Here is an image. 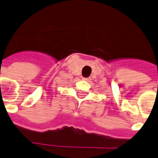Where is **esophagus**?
Instances as JSON below:
<instances>
[{
	"label": "esophagus",
	"mask_w": 158,
	"mask_h": 158,
	"mask_svg": "<svg viewBox=\"0 0 158 158\" xmlns=\"http://www.w3.org/2000/svg\"><path fill=\"white\" fill-rule=\"evenodd\" d=\"M82 79L84 81H90V78H89V77H87V78H86V77H83Z\"/></svg>",
	"instance_id": "34e87169"
}]
</instances>
